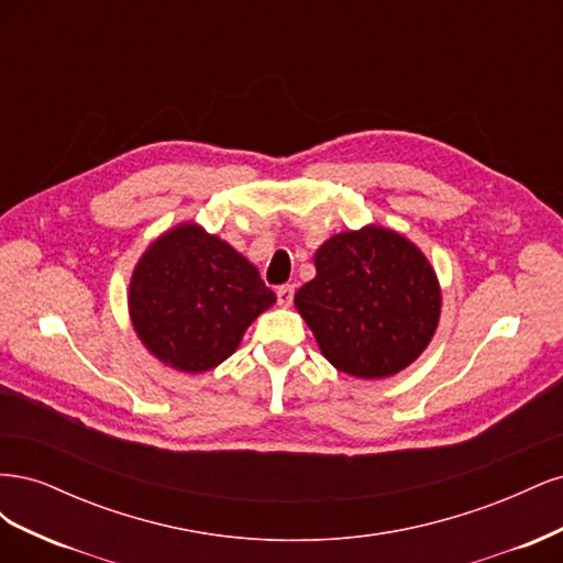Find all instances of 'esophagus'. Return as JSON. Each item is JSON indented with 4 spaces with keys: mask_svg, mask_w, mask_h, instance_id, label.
<instances>
[{
    "mask_svg": "<svg viewBox=\"0 0 563 563\" xmlns=\"http://www.w3.org/2000/svg\"><path fill=\"white\" fill-rule=\"evenodd\" d=\"M294 294H296V286L294 284H282L277 288V300L279 305H284V308H288V305L294 302Z\"/></svg>",
    "mask_w": 563,
    "mask_h": 563,
    "instance_id": "34e87169",
    "label": "esophagus"
}]
</instances>
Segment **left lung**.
<instances>
[{
	"label": "left lung",
	"mask_w": 563,
	"mask_h": 563,
	"mask_svg": "<svg viewBox=\"0 0 563 563\" xmlns=\"http://www.w3.org/2000/svg\"><path fill=\"white\" fill-rule=\"evenodd\" d=\"M314 267L294 300L338 371L387 378L430 345L441 291L430 261L406 236L378 225L340 232L317 249Z\"/></svg>",
	"instance_id": "obj_1"
}]
</instances>
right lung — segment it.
<instances>
[{
  "label": "right lung",
  "mask_w": 563,
  "mask_h": 563,
  "mask_svg": "<svg viewBox=\"0 0 563 563\" xmlns=\"http://www.w3.org/2000/svg\"><path fill=\"white\" fill-rule=\"evenodd\" d=\"M275 302L255 265L195 223L152 242L129 284V312L141 343L185 373L223 364L253 319Z\"/></svg>",
  "instance_id": "1"
}]
</instances>
